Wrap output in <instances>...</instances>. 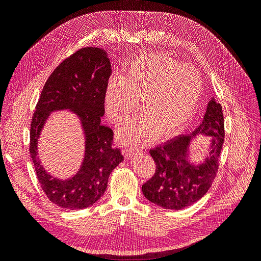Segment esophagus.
I'll return each mask as SVG.
<instances>
[{
  "mask_svg": "<svg viewBox=\"0 0 261 261\" xmlns=\"http://www.w3.org/2000/svg\"><path fill=\"white\" fill-rule=\"evenodd\" d=\"M138 153V150L137 149H133V148H125L123 150V154L124 156L126 158V159H130V158H133L134 155H136Z\"/></svg>",
  "mask_w": 261,
  "mask_h": 261,
  "instance_id": "34e87169",
  "label": "esophagus"
}]
</instances>
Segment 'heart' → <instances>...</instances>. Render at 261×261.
I'll return each instance as SVG.
<instances>
[{
    "instance_id": "heart-1",
    "label": "heart",
    "mask_w": 261,
    "mask_h": 261,
    "mask_svg": "<svg viewBox=\"0 0 261 261\" xmlns=\"http://www.w3.org/2000/svg\"><path fill=\"white\" fill-rule=\"evenodd\" d=\"M202 81L197 69L163 54H147L134 60L124 76L113 74L105 92V108L113 123L125 122L137 102L143 113L118 130L125 145L144 146L161 134L175 135L192 120L198 108Z\"/></svg>"
}]
</instances>
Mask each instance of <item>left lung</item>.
<instances>
[{"mask_svg": "<svg viewBox=\"0 0 261 261\" xmlns=\"http://www.w3.org/2000/svg\"><path fill=\"white\" fill-rule=\"evenodd\" d=\"M198 135L210 137L208 154L201 162L191 160V146ZM224 141L222 107L212 97L200 125L191 135L179 136L164 146L150 150L155 173L143 185L144 196L164 209L180 210L192 206L207 194L219 168Z\"/></svg>", "mask_w": 261, "mask_h": 261, "instance_id": "obj_1", "label": "left lung"}]
</instances>
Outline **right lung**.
I'll use <instances>...</instances> for the list:
<instances>
[{
	"label": "right lung",
	"mask_w": 261,
	"mask_h": 261,
	"mask_svg": "<svg viewBox=\"0 0 261 261\" xmlns=\"http://www.w3.org/2000/svg\"><path fill=\"white\" fill-rule=\"evenodd\" d=\"M111 63L106 50L88 46L54 69L41 91L30 126V155L42 191L57 206L80 210L103 196L109 176L124 158L112 147L113 132L101 124ZM69 111L80 120L85 150L80 170L69 179L54 178L37 156V140L52 112Z\"/></svg>",
	"instance_id": "obj_1"
}]
</instances>
